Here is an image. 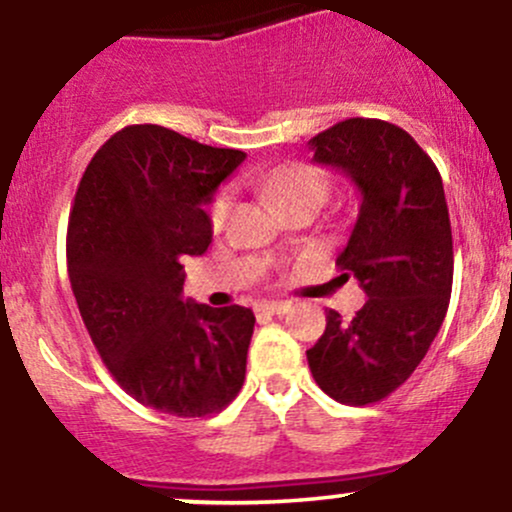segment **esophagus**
Instances as JSON below:
<instances>
[{
    "instance_id": "34e87169",
    "label": "esophagus",
    "mask_w": 512,
    "mask_h": 512,
    "mask_svg": "<svg viewBox=\"0 0 512 512\" xmlns=\"http://www.w3.org/2000/svg\"><path fill=\"white\" fill-rule=\"evenodd\" d=\"M288 310H290V302L285 300L261 302V305H258V312H261V315H285Z\"/></svg>"
}]
</instances>
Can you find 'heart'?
Instances as JSON below:
<instances>
[{
    "instance_id": "b5f03b06",
    "label": "heart",
    "mask_w": 512,
    "mask_h": 512,
    "mask_svg": "<svg viewBox=\"0 0 512 512\" xmlns=\"http://www.w3.org/2000/svg\"><path fill=\"white\" fill-rule=\"evenodd\" d=\"M261 185L278 207H285L290 205V202H298V200L324 202L329 195L327 175H324L320 168L307 166V163H285V166H280L276 170H271L268 175H263ZM232 205L234 200L229 190H222L217 197H214L210 207V224L214 232H219V229L227 224Z\"/></svg>"
}]
</instances>
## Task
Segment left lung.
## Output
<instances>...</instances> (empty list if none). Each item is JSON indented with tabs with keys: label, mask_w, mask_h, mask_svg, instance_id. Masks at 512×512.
<instances>
[{
	"label": "left lung",
	"mask_w": 512,
	"mask_h": 512,
	"mask_svg": "<svg viewBox=\"0 0 512 512\" xmlns=\"http://www.w3.org/2000/svg\"><path fill=\"white\" fill-rule=\"evenodd\" d=\"M312 161L342 170L361 192L359 217L337 256L366 302L354 320L327 312L307 364L329 398L378 403L425 359L452 298V224L442 175L408 131L346 119L310 139Z\"/></svg>",
	"instance_id": "obj_1"
}]
</instances>
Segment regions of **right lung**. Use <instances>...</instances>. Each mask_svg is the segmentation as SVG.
Masks as SVG:
<instances>
[{"instance_id": "1", "label": "right lung", "mask_w": 512, "mask_h": 512, "mask_svg": "<svg viewBox=\"0 0 512 512\" xmlns=\"http://www.w3.org/2000/svg\"><path fill=\"white\" fill-rule=\"evenodd\" d=\"M244 158L134 124L95 153L75 195L68 276L82 322L119 386L166 415H212L244 386L254 312L183 298L185 256L212 241L205 205Z\"/></svg>"}]
</instances>
